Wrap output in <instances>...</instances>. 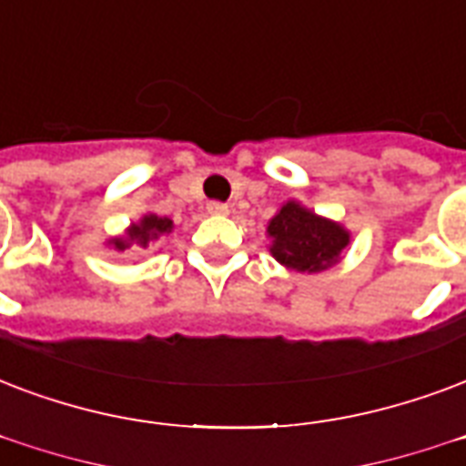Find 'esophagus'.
<instances>
[{"label": "esophagus", "mask_w": 466, "mask_h": 466, "mask_svg": "<svg viewBox=\"0 0 466 466\" xmlns=\"http://www.w3.org/2000/svg\"><path fill=\"white\" fill-rule=\"evenodd\" d=\"M208 212L209 215H229V205H225V202H209Z\"/></svg>", "instance_id": "obj_1"}]
</instances>
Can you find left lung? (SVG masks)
Wrapping results in <instances>:
<instances>
[{
	"mask_svg": "<svg viewBox=\"0 0 466 466\" xmlns=\"http://www.w3.org/2000/svg\"><path fill=\"white\" fill-rule=\"evenodd\" d=\"M268 251L280 266L298 273L328 271L342 261L351 232L335 219L322 218L298 200L283 202L268 219Z\"/></svg>",
	"mask_w": 466,
	"mask_h": 466,
	"instance_id": "left-lung-1",
	"label": "left lung"
}]
</instances>
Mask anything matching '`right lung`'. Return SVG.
Instances as JSON below:
<instances>
[{
    "label": "right lung",
    "instance_id": "obj_1",
    "mask_svg": "<svg viewBox=\"0 0 466 466\" xmlns=\"http://www.w3.org/2000/svg\"><path fill=\"white\" fill-rule=\"evenodd\" d=\"M173 232V219L161 218L156 212H147L141 215L138 222H131L124 234H116V237H109L105 241L106 247H112L115 251H144V248H151L158 239L168 237Z\"/></svg>",
    "mask_w": 466,
    "mask_h": 466
}]
</instances>
